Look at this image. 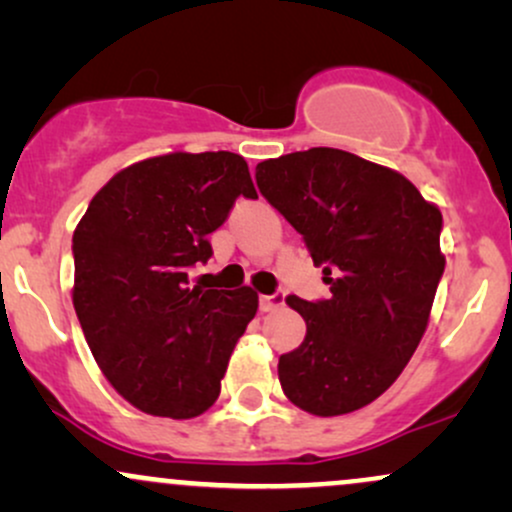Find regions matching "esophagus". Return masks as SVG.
<instances>
[{
  "label": "esophagus",
  "instance_id": "esophagus-1",
  "mask_svg": "<svg viewBox=\"0 0 512 512\" xmlns=\"http://www.w3.org/2000/svg\"><path fill=\"white\" fill-rule=\"evenodd\" d=\"M284 293H272V296H260V310L262 313H272V310L284 305Z\"/></svg>",
  "mask_w": 512,
  "mask_h": 512
}]
</instances>
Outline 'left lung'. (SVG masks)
I'll return each instance as SVG.
<instances>
[{
  "mask_svg": "<svg viewBox=\"0 0 512 512\" xmlns=\"http://www.w3.org/2000/svg\"><path fill=\"white\" fill-rule=\"evenodd\" d=\"M257 187L301 233L327 301L286 303L305 339L279 358L296 407L339 416L378 399L424 337L445 269L443 216L397 170L315 146L257 163Z\"/></svg>",
  "mask_w": 512,
  "mask_h": 512,
  "instance_id": "left-lung-1",
  "label": "left lung"
}]
</instances>
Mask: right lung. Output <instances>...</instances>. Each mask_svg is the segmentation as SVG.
<instances>
[{"mask_svg": "<svg viewBox=\"0 0 512 512\" xmlns=\"http://www.w3.org/2000/svg\"><path fill=\"white\" fill-rule=\"evenodd\" d=\"M240 195L257 199L243 156L175 151L115 173L76 226V317L108 383L146 414H204L257 313L250 286H187Z\"/></svg>", "mask_w": 512, "mask_h": 512, "instance_id": "add662e5", "label": "right lung"}]
</instances>
